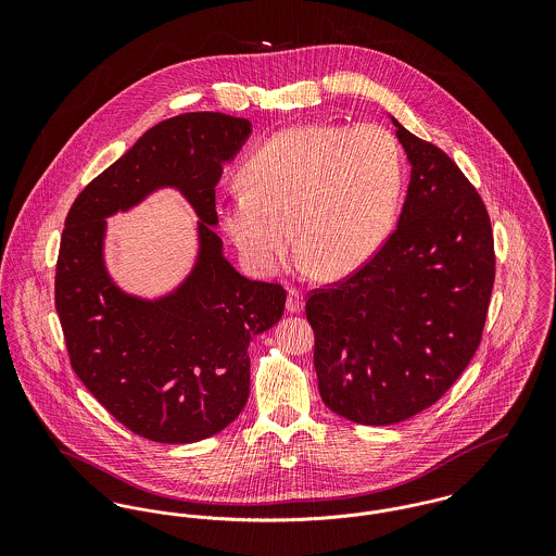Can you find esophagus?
<instances>
[{
  "label": "esophagus",
  "instance_id": "34e87169",
  "mask_svg": "<svg viewBox=\"0 0 556 556\" xmlns=\"http://www.w3.org/2000/svg\"><path fill=\"white\" fill-rule=\"evenodd\" d=\"M302 308H304V298L295 287H291L287 293V313L298 315V313H302Z\"/></svg>",
  "mask_w": 556,
  "mask_h": 556
}]
</instances>
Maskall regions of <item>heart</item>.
I'll list each match as a JSON object with an SVG mask.
<instances>
[{
    "mask_svg": "<svg viewBox=\"0 0 556 556\" xmlns=\"http://www.w3.org/2000/svg\"><path fill=\"white\" fill-rule=\"evenodd\" d=\"M245 190L218 218L256 276L276 274L295 245L325 280L357 271L388 238L404 160L381 126L302 124L276 132L241 166Z\"/></svg>",
    "mask_w": 556,
    "mask_h": 556,
    "instance_id": "b5f03b06",
    "label": "heart"
}]
</instances>
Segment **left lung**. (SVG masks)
I'll use <instances>...</instances> for the list:
<instances>
[{
  "label": "left lung",
  "instance_id": "left-lung-1",
  "mask_svg": "<svg viewBox=\"0 0 556 556\" xmlns=\"http://www.w3.org/2000/svg\"><path fill=\"white\" fill-rule=\"evenodd\" d=\"M392 122L410 162L396 231L306 302L320 397L364 426L404 421L456 383L494 285L492 227L476 188L443 150Z\"/></svg>",
  "mask_w": 556,
  "mask_h": 556
}]
</instances>
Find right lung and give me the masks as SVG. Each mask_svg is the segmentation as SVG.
Instances as JSON below:
<instances>
[{"instance_id":"obj_1","label":"right lung","mask_w":556,"mask_h":556,"mask_svg":"<svg viewBox=\"0 0 556 556\" xmlns=\"http://www.w3.org/2000/svg\"><path fill=\"white\" fill-rule=\"evenodd\" d=\"M250 132L248 119L214 111L164 119L89 181L66 216L55 308L73 370L119 424L156 443H194L238 417L250 394L248 344L285 313L287 291L243 278L214 231V188ZM162 187L195 210L200 248L189 276L148 301L108 274L105 218Z\"/></svg>"}]
</instances>
